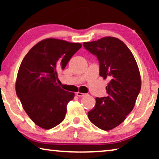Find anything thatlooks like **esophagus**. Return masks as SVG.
Instances as JSON below:
<instances>
[{
	"label": "esophagus",
	"mask_w": 159,
	"mask_h": 159,
	"mask_svg": "<svg viewBox=\"0 0 159 159\" xmlns=\"http://www.w3.org/2000/svg\"><path fill=\"white\" fill-rule=\"evenodd\" d=\"M76 95H77L78 97H82V96H84L85 94H84V93H80V92H77V93H76Z\"/></svg>",
	"instance_id": "1"
}]
</instances>
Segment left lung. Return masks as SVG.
Returning <instances> with one entry per match:
<instances>
[{"label":"left lung","instance_id":"obj_1","mask_svg":"<svg viewBox=\"0 0 159 159\" xmlns=\"http://www.w3.org/2000/svg\"><path fill=\"white\" fill-rule=\"evenodd\" d=\"M83 46L99 61V75L110 80L106 97L96 98L88 118L100 129L108 130L122 123L133 109L140 93L141 80L132 52L122 41L105 37L97 41L84 43Z\"/></svg>","mask_w":159,"mask_h":159}]
</instances>
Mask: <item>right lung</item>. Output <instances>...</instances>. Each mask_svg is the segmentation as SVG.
Here are the masks:
<instances>
[{
	"label": "right lung",
	"instance_id": "add662e5",
	"mask_svg": "<svg viewBox=\"0 0 159 159\" xmlns=\"http://www.w3.org/2000/svg\"><path fill=\"white\" fill-rule=\"evenodd\" d=\"M80 43L45 39L32 48L23 58L16 82V93L24 109L34 124L45 129L61 122L67 104L75 93L56 83L58 71L64 70Z\"/></svg>",
	"mask_w": 159,
	"mask_h": 159
}]
</instances>
